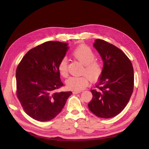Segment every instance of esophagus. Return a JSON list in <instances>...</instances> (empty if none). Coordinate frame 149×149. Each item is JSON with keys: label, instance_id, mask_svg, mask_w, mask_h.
Listing matches in <instances>:
<instances>
[{"label": "esophagus", "instance_id": "1", "mask_svg": "<svg viewBox=\"0 0 149 149\" xmlns=\"http://www.w3.org/2000/svg\"><path fill=\"white\" fill-rule=\"evenodd\" d=\"M81 92V91H74V92H73V93L76 94H78V93H80Z\"/></svg>", "mask_w": 149, "mask_h": 149}]
</instances>
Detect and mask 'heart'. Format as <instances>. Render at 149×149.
Listing matches in <instances>:
<instances>
[{
    "instance_id": "b5f03b06",
    "label": "heart",
    "mask_w": 149,
    "mask_h": 149,
    "mask_svg": "<svg viewBox=\"0 0 149 149\" xmlns=\"http://www.w3.org/2000/svg\"><path fill=\"white\" fill-rule=\"evenodd\" d=\"M72 56L84 65L82 77H70L66 81L68 88L79 91L86 88L89 83L97 80L101 75L102 71L101 63L95 60V54L93 50L87 45H81L72 52ZM58 70L61 76L67 77L68 75V60L67 58L61 59L58 65Z\"/></svg>"
}]
</instances>
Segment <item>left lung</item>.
Returning <instances> with one entry per match:
<instances>
[{
    "instance_id": "left-lung-1",
    "label": "left lung",
    "mask_w": 149,
    "mask_h": 149,
    "mask_svg": "<svg viewBox=\"0 0 149 149\" xmlns=\"http://www.w3.org/2000/svg\"><path fill=\"white\" fill-rule=\"evenodd\" d=\"M94 47L103 61V68L93 98L88 104L96 116L110 118L120 113L129 102L133 91L134 71L126 55L104 40H95Z\"/></svg>"
}]
</instances>
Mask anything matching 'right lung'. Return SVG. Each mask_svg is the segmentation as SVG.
Returning <instances> with one entry per match:
<instances>
[{
	"instance_id": "add662e5",
	"label": "right lung",
	"mask_w": 149,
	"mask_h": 149,
	"mask_svg": "<svg viewBox=\"0 0 149 149\" xmlns=\"http://www.w3.org/2000/svg\"><path fill=\"white\" fill-rule=\"evenodd\" d=\"M68 49L66 42H46L29 50L17 67V97L34 120L48 121L55 118L72 94L57 91L63 86L58 65Z\"/></svg>"
}]
</instances>
